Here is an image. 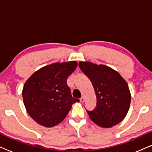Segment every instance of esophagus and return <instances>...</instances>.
Segmentation results:
<instances>
[{
	"instance_id": "esophagus-1",
	"label": "esophagus",
	"mask_w": 152,
	"mask_h": 152,
	"mask_svg": "<svg viewBox=\"0 0 152 152\" xmlns=\"http://www.w3.org/2000/svg\"><path fill=\"white\" fill-rule=\"evenodd\" d=\"M80 100L81 102H84V100H85V98H84V96H82V97H81V98L80 99Z\"/></svg>"
}]
</instances>
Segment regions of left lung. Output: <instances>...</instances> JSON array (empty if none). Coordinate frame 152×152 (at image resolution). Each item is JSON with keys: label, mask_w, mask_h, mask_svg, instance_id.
<instances>
[{"label": "left lung", "mask_w": 152, "mask_h": 152, "mask_svg": "<svg viewBox=\"0 0 152 152\" xmlns=\"http://www.w3.org/2000/svg\"><path fill=\"white\" fill-rule=\"evenodd\" d=\"M79 66L90 79L96 95V107L86 111L89 118L103 128L120 123L128 113L132 99L126 81L119 72L102 64L80 61Z\"/></svg>", "instance_id": "8db88e82"}]
</instances>
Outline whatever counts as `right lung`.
I'll list each match as a JSON object with an SVG mask.
<instances>
[{
	"label": "right lung",
	"mask_w": 152,
	"mask_h": 152,
	"mask_svg": "<svg viewBox=\"0 0 152 152\" xmlns=\"http://www.w3.org/2000/svg\"><path fill=\"white\" fill-rule=\"evenodd\" d=\"M77 67V62H57L35 71L25 83L23 99L29 115L45 127L59 124L71 109L73 98L67 79Z\"/></svg>",
	"instance_id": "right-lung-1"
}]
</instances>
